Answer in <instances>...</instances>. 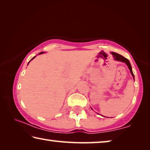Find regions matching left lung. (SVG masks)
<instances>
[{"mask_svg":"<svg viewBox=\"0 0 150 150\" xmlns=\"http://www.w3.org/2000/svg\"><path fill=\"white\" fill-rule=\"evenodd\" d=\"M112 54L113 55V56H114V57H115V60L119 61V62H124L127 65H128L129 69H130V71L131 74H132V77H133L134 79V75L133 74L132 69V66L130 65V62H129V60L128 59H126V58H125L124 57H123L122 55H121L118 54H116V53H115V52H112Z\"/></svg>","mask_w":150,"mask_h":150,"instance_id":"1","label":"left lung"}]
</instances>
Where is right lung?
Returning a JSON list of instances; mask_svg holds the SVG:
<instances>
[{
	"label": "right lung",
	"mask_w": 150,
	"mask_h": 150,
	"mask_svg": "<svg viewBox=\"0 0 150 150\" xmlns=\"http://www.w3.org/2000/svg\"><path fill=\"white\" fill-rule=\"evenodd\" d=\"M43 53H44V52H41V53H40V54H43ZM35 57H33L32 59H34V58ZM32 59H31V60H32ZM29 63H30V62H29Z\"/></svg>",
	"instance_id": "obj_1"
}]
</instances>
